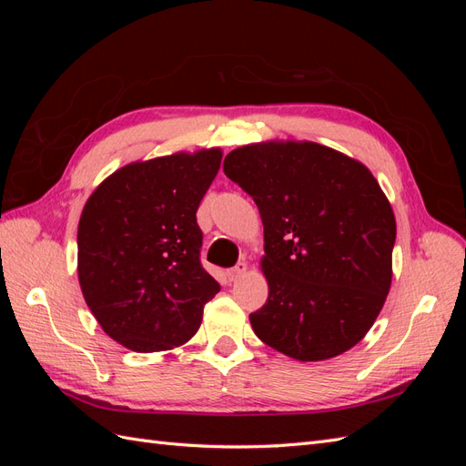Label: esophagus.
Segmentation results:
<instances>
[{"label": "esophagus", "instance_id": "1", "mask_svg": "<svg viewBox=\"0 0 466 466\" xmlns=\"http://www.w3.org/2000/svg\"><path fill=\"white\" fill-rule=\"evenodd\" d=\"M247 272H248V264H247V262H238L235 268H231V270H228V278H229L231 281H235V279H238V278H243Z\"/></svg>", "mask_w": 466, "mask_h": 466}]
</instances>
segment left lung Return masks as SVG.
<instances>
[{"mask_svg": "<svg viewBox=\"0 0 466 466\" xmlns=\"http://www.w3.org/2000/svg\"><path fill=\"white\" fill-rule=\"evenodd\" d=\"M223 171L258 206L268 301L264 344L298 361L344 354L370 332L390 289L397 221L363 163L315 142L233 149Z\"/></svg>", "mask_w": 466, "mask_h": 466, "instance_id": "obj_1", "label": "left lung"}]
</instances>
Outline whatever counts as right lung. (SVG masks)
Here are the masks:
<instances>
[{
    "mask_svg": "<svg viewBox=\"0 0 466 466\" xmlns=\"http://www.w3.org/2000/svg\"><path fill=\"white\" fill-rule=\"evenodd\" d=\"M219 147L134 161L83 206L77 278L101 329L139 354L187 344L219 284L200 264L196 211L221 167Z\"/></svg>",
    "mask_w": 466,
    "mask_h": 466,
    "instance_id": "obj_1",
    "label": "right lung"
}]
</instances>
